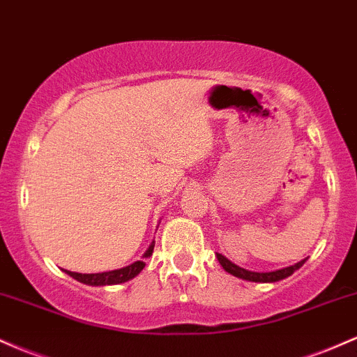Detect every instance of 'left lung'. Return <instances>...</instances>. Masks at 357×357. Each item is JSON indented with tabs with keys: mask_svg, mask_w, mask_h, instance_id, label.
<instances>
[{
	"mask_svg": "<svg viewBox=\"0 0 357 357\" xmlns=\"http://www.w3.org/2000/svg\"><path fill=\"white\" fill-rule=\"evenodd\" d=\"M218 256L219 263H221V266L224 270L227 271V273L238 276V278H243L246 280V282H256V283H273V282H280V280L287 278V276H290L294 271H297L300 266L303 265V263L307 261L305 259H302V261L295 263V265L291 266H287V268H282V270H275V271H266V273H259V271H250V270H244V268L234 265V263L229 261V259L226 258V256L222 255H215Z\"/></svg>",
	"mask_w": 357,
	"mask_h": 357,
	"instance_id": "1",
	"label": "left lung"
}]
</instances>
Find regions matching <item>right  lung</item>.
I'll return each mask as SVG.
<instances>
[{
  "mask_svg": "<svg viewBox=\"0 0 357 357\" xmlns=\"http://www.w3.org/2000/svg\"><path fill=\"white\" fill-rule=\"evenodd\" d=\"M155 248V241L150 244V248L146 250V253L143 255V258H148L153 253ZM145 268V261L139 259V261L131 263L125 268H119V270H113V271H102V273H75V271H66L67 275L72 276L77 282L84 283V285H91V287H104V285H119V283H125L128 280H133L139 271Z\"/></svg>",
  "mask_w": 357,
  "mask_h": 357,
  "instance_id": "obj_1",
  "label": "right lung"
}]
</instances>
